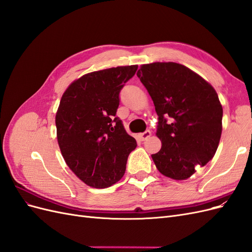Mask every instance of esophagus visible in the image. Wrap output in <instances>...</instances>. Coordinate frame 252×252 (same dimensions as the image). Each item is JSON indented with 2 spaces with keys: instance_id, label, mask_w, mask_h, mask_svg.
I'll return each instance as SVG.
<instances>
[{
  "instance_id": "obj_1",
  "label": "esophagus",
  "mask_w": 252,
  "mask_h": 252,
  "mask_svg": "<svg viewBox=\"0 0 252 252\" xmlns=\"http://www.w3.org/2000/svg\"><path fill=\"white\" fill-rule=\"evenodd\" d=\"M151 135V131L150 130H146L145 132H143V133H141V134H139V136H140V139L142 140V141H145V140H147L149 136Z\"/></svg>"
}]
</instances>
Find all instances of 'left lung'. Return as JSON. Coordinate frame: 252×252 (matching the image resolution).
Instances as JSON below:
<instances>
[{"label": "left lung", "mask_w": 252, "mask_h": 252, "mask_svg": "<svg viewBox=\"0 0 252 252\" xmlns=\"http://www.w3.org/2000/svg\"><path fill=\"white\" fill-rule=\"evenodd\" d=\"M136 75L158 117L157 136L162 148L151 158L165 177L186 180L218 149L223 108L217 91L188 67L173 62L142 65Z\"/></svg>", "instance_id": "left-lung-1"}]
</instances>
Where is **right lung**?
Wrapping results in <instances>:
<instances>
[{"label":"right lung","instance_id":"add662e5","mask_svg":"<svg viewBox=\"0 0 252 252\" xmlns=\"http://www.w3.org/2000/svg\"><path fill=\"white\" fill-rule=\"evenodd\" d=\"M138 65L84 74L61 98L56 114L57 138L67 166L86 185L106 188L126 170L136 141L116 117L119 94Z\"/></svg>","mask_w":252,"mask_h":252}]
</instances>
